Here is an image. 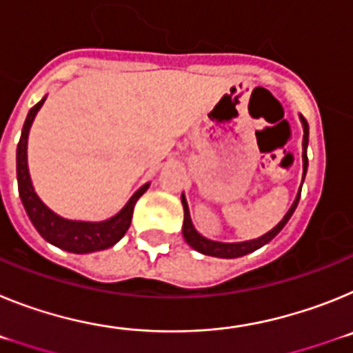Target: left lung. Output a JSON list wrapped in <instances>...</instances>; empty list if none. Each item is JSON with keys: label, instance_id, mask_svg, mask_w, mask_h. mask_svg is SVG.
Instances as JSON below:
<instances>
[{"label": "left lung", "instance_id": "1", "mask_svg": "<svg viewBox=\"0 0 353 353\" xmlns=\"http://www.w3.org/2000/svg\"><path fill=\"white\" fill-rule=\"evenodd\" d=\"M302 127H304V139H302V168H304V173H302V180L305 176V171H307V143H310V125H307V121H305L304 117H301ZM301 191L302 185L299 189V194L293 201V205L290 207V210L286 212V215L283 217V221L277 226H274L269 233H265L261 235L260 239L254 240H248V242H233V244H226V242H215V240H208L205 239L203 235H199L198 232L194 230L191 223V214H189V207H187L185 196L182 194V205H183V226H182V233L183 239L192 249L199 251L201 254H207V256H217V258H239L244 256V254H249V252L256 251L260 249L261 245L269 244L270 240L277 235V233L281 232L285 224L288 223L290 217L293 215L295 208L299 205V199H301Z\"/></svg>", "mask_w": 353, "mask_h": 353}]
</instances>
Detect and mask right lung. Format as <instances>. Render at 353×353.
<instances>
[{"label": "right lung", "instance_id": "1", "mask_svg": "<svg viewBox=\"0 0 353 353\" xmlns=\"http://www.w3.org/2000/svg\"><path fill=\"white\" fill-rule=\"evenodd\" d=\"M43 101H46V97H43L39 104H35L30 109L17 145V185L19 196H21V201L24 205V210H26L28 217L33 223V226L37 228V232L48 240V242L54 244L56 248L65 249L68 252H77V254L102 251V249L111 248L129 230L130 221H132L134 205L145 194V191L148 189V183H145L139 191L134 192L132 198L129 199V203L121 208L114 217H111L108 221H101V223L68 221L60 217V215H56L52 210H49L42 203V199L37 196L33 185H31L26 155L30 127L33 123V120H35V114L39 113V109L42 108Z\"/></svg>", "mask_w": 353, "mask_h": 353}]
</instances>
